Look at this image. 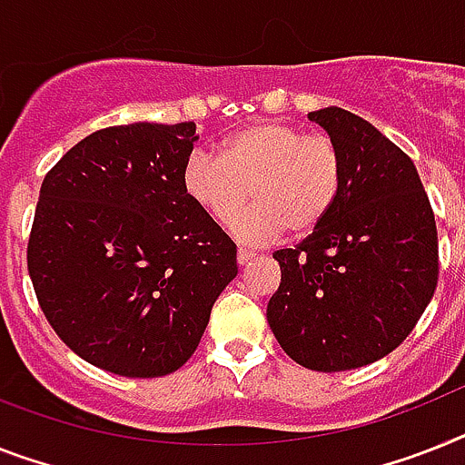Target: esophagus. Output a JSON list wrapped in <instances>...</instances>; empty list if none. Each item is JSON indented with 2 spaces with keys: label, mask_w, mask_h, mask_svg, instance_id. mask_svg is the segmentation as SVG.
<instances>
[{
  "label": "esophagus",
  "mask_w": 465,
  "mask_h": 465,
  "mask_svg": "<svg viewBox=\"0 0 465 465\" xmlns=\"http://www.w3.org/2000/svg\"><path fill=\"white\" fill-rule=\"evenodd\" d=\"M254 252H249V249H240V252H237V263H240V266H244V263H249V261L254 259Z\"/></svg>",
  "instance_id": "esophagus-1"
}]
</instances>
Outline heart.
Returning <instances> with one entry per match:
<instances>
[{"label":"heart","mask_w":465,"mask_h":465,"mask_svg":"<svg viewBox=\"0 0 465 465\" xmlns=\"http://www.w3.org/2000/svg\"><path fill=\"white\" fill-rule=\"evenodd\" d=\"M342 185V154L328 135L290 123L261 121L223 140L221 156L194 152L183 168L185 194L216 223L232 225L254 192L259 199L235 232L271 242L290 228L311 232L332 211Z\"/></svg>","instance_id":"obj_1"}]
</instances>
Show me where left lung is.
<instances>
[{
    "mask_svg": "<svg viewBox=\"0 0 465 465\" xmlns=\"http://www.w3.org/2000/svg\"><path fill=\"white\" fill-rule=\"evenodd\" d=\"M342 154V185L323 223L280 249L268 325L299 366L337 373L404 342L440 273L435 213L413 161L340 106L311 111Z\"/></svg>",
    "mask_w": 465,
    "mask_h": 465,
    "instance_id": "1",
    "label": "left lung"
}]
</instances>
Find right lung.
<instances>
[{"label":"right lung","instance_id":"1","mask_svg":"<svg viewBox=\"0 0 465 465\" xmlns=\"http://www.w3.org/2000/svg\"><path fill=\"white\" fill-rule=\"evenodd\" d=\"M197 125L92 133L45 175L28 273L54 332L80 359L161 378L194 354L237 247L185 194Z\"/></svg>","mask_w":465,"mask_h":465}]
</instances>
